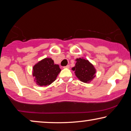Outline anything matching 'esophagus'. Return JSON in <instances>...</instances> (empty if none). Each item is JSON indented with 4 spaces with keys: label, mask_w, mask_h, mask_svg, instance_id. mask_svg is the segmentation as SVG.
<instances>
[{
    "label": "esophagus",
    "mask_w": 131,
    "mask_h": 131,
    "mask_svg": "<svg viewBox=\"0 0 131 131\" xmlns=\"http://www.w3.org/2000/svg\"><path fill=\"white\" fill-rule=\"evenodd\" d=\"M69 67H70L69 65H66L65 66H63L64 68H69Z\"/></svg>",
    "instance_id": "esophagus-1"
}]
</instances>
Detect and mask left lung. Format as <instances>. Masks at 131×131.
Segmentation results:
<instances>
[{
	"label": "left lung",
	"instance_id": "8db88e82",
	"mask_svg": "<svg viewBox=\"0 0 131 131\" xmlns=\"http://www.w3.org/2000/svg\"><path fill=\"white\" fill-rule=\"evenodd\" d=\"M79 79L84 83L89 82L95 77V69L92 63L83 58L76 59L75 66L72 68Z\"/></svg>",
	"mask_w": 131,
	"mask_h": 131
}]
</instances>
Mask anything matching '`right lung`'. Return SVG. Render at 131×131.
<instances>
[{
    "label": "right lung",
    "instance_id": "add662e5",
    "mask_svg": "<svg viewBox=\"0 0 131 131\" xmlns=\"http://www.w3.org/2000/svg\"><path fill=\"white\" fill-rule=\"evenodd\" d=\"M61 70L51 58H45L34 65L32 74L36 77L37 85L47 86L54 82Z\"/></svg>",
    "mask_w": 131,
    "mask_h": 131
}]
</instances>
